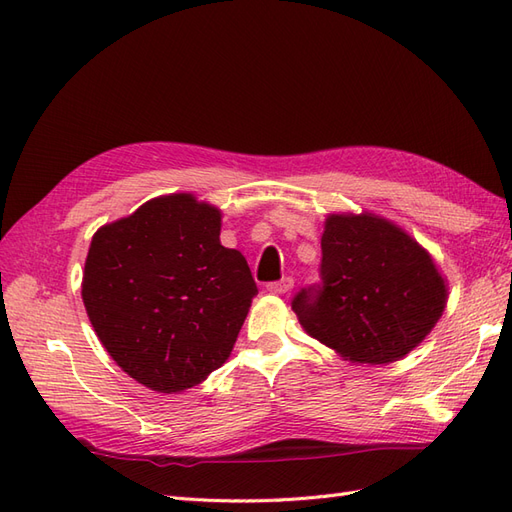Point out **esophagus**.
I'll return each instance as SVG.
<instances>
[{"label":"esophagus","mask_w":512,"mask_h":512,"mask_svg":"<svg viewBox=\"0 0 512 512\" xmlns=\"http://www.w3.org/2000/svg\"><path fill=\"white\" fill-rule=\"evenodd\" d=\"M292 286H294V280H292V277H282L280 282H271V284H267V290H269V292H273V294H286V292H290V290H292Z\"/></svg>","instance_id":"obj_1"}]
</instances>
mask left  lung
<instances>
[{
  "label": "left lung",
  "mask_w": 512,
  "mask_h": 512,
  "mask_svg": "<svg viewBox=\"0 0 512 512\" xmlns=\"http://www.w3.org/2000/svg\"><path fill=\"white\" fill-rule=\"evenodd\" d=\"M322 286L292 301L303 331L354 365H389L436 327L448 284L431 254L376 213H329Z\"/></svg>",
  "instance_id": "left-lung-1"
}]
</instances>
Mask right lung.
<instances>
[{"label": "right lung", "instance_id": "right-lung-1", "mask_svg": "<svg viewBox=\"0 0 512 512\" xmlns=\"http://www.w3.org/2000/svg\"><path fill=\"white\" fill-rule=\"evenodd\" d=\"M222 211L190 192L147 200L91 237L81 294L91 327L130 378L181 393L222 367L258 294L220 243Z\"/></svg>", "mask_w": 512, "mask_h": 512}]
</instances>
